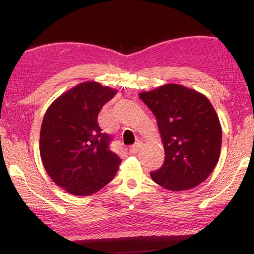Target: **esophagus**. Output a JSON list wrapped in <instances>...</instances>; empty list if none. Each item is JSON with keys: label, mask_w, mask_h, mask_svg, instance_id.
<instances>
[{"label": "esophagus", "mask_w": 254, "mask_h": 254, "mask_svg": "<svg viewBox=\"0 0 254 254\" xmlns=\"http://www.w3.org/2000/svg\"><path fill=\"white\" fill-rule=\"evenodd\" d=\"M139 148H140L139 144H133L130 148H128V152H130L131 154H134L139 151Z\"/></svg>", "instance_id": "34e87169"}]
</instances>
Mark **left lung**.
Here are the masks:
<instances>
[{
	"label": "left lung",
	"mask_w": 254,
	"mask_h": 254,
	"mask_svg": "<svg viewBox=\"0 0 254 254\" xmlns=\"http://www.w3.org/2000/svg\"><path fill=\"white\" fill-rule=\"evenodd\" d=\"M139 97L152 111L165 148L161 168L150 173L168 190L197 187L220 159L222 127L213 105L203 94L178 84H166Z\"/></svg>",
	"instance_id": "8db88e82"
}]
</instances>
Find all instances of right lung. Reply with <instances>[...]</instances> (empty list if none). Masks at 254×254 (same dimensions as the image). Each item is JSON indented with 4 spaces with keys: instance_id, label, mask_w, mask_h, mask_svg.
Returning <instances> with one entry per match:
<instances>
[{
    "instance_id": "1",
    "label": "right lung",
    "mask_w": 254,
    "mask_h": 254,
    "mask_svg": "<svg viewBox=\"0 0 254 254\" xmlns=\"http://www.w3.org/2000/svg\"><path fill=\"white\" fill-rule=\"evenodd\" d=\"M118 89L84 81L51 103L42 120L40 157L51 180L75 196H89L117 175L121 159L110 150L97 117Z\"/></svg>"
}]
</instances>
